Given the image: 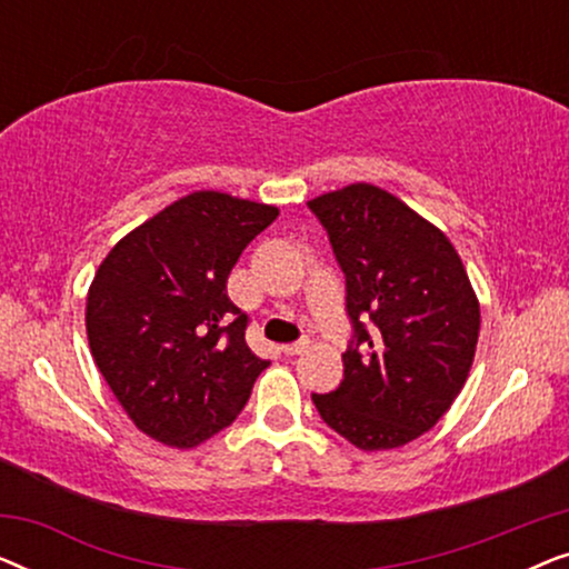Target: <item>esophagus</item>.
Instances as JSON below:
<instances>
[{
  "label": "esophagus",
  "instance_id": "esophagus-1",
  "mask_svg": "<svg viewBox=\"0 0 569 569\" xmlns=\"http://www.w3.org/2000/svg\"><path fill=\"white\" fill-rule=\"evenodd\" d=\"M308 345H310V341L308 339H300V341H292V345H284L282 347V352L284 355H300V352H306V349H308Z\"/></svg>",
  "mask_w": 569,
  "mask_h": 569
}]
</instances>
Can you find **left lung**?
Listing matches in <instances>:
<instances>
[{"label": "left lung", "mask_w": 569, "mask_h": 569, "mask_svg": "<svg viewBox=\"0 0 569 569\" xmlns=\"http://www.w3.org/2000/svg\"><path fill=\"white\" fill-rule=\"evenodd\" d=\"M347 277L355 337L318 415L360 450H391L432 430L469 378L479 300L446 232L372 183L308 201ZM371 321L368 322L367 318Z\"/></svg>", "instance_id": "obj_1"}]
</instances>
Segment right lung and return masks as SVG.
<instances>
[{
  "mask_svg": "<svg viewBox=\"0 0 569 569\" xmlns=\"http://www.w3.org/2000/svg\"><path fill=\"white\" fill-rule=\"evenodd\" d=\"M279 209L193 191L111 248L92 279L84 326L100 376L144 435L197 448L232 425L267 360L246 345L228 298L243 248Z\"/></svg>",
  "mask_w": 569,
  "mask_h": 569,
  "instance_id": "1",
  "label": "right lung"
}]
</instances>
